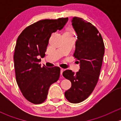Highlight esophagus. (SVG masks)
<instances>
[{
  "mask_svg": "<svg viewBox=\"0 0 121 121\" xmlns=\"http://www.w3.org/2000/svg\"><path fill=\"white\" fill-rule=\"evenodd\" d=\"M64 71V69H60V74H61V75H62V74H63V72Z\"/></svg>",
  "mask_w": 121,
  "mask_h": 121,
  "instance_id": "1",
  "label": "esophagus"
}]
</instances>
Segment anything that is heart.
<instances>
[{
  "label": "heart",
  "instance_id": "b5f03b06",
  "mask_svg": "<svg viewBox=\"0 0 121 121\" xmlns=\"http://www.w3.org/2000/svg\"><path fill=\"white\" fill-rule=\"evenodd\" d=\"M64 35H72V36H74L75 33H74V30L70 27H68L66 31L64 33Z\"/></svg>",
  "mask_w": 121,
  "mask_h": 121
}]
</instances>
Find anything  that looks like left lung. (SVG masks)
Masks as SVG:
<instances>
[{
    "instance_id": "obj_1",
    "label": "left lung",
    "mask_w": 121,
    "mask_h": 121,
    "mask_svg": "<svg viewBox=\"0 0 121 121\" xmlns=\"http://www.w3.org/2000/svg\"><path fill=\"white\" fill-rule=\"evenodd\" d=\"M72 25L78 36L73 56L80 62V68L76 74L67 69L63 75L71 82V87L64 93L65 98L77 104L91 95L98 82L105 46L101 34L91 23L74 17Z\"/></svg>"
}]
</instances>
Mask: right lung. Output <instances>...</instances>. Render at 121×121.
<instances>
[{
	"label": "right lung",
	"mask_w": 121,
	"mask_h": 121,
	"mask_svg": "<svg viewBox=\"0 0 121 121\" xmlns=\"http://www.w3.org/2000/svg\"><path fill=\"white\" fill-rule=\"evenodd\" d=\"M68 20H39L24 29L17 38L14 53L16 79L23 95L31 103L44 102L50 85L59 79L60 68L41 67L39 58L44 57L52 34L61 30Z\"/></svg>",
	"instance_id": "1"
}]
</instances>
